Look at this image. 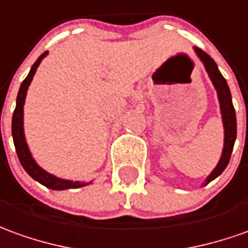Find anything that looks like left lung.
<instances>
[{
    "instance_id": "left-lung-1",
    "label": "left lung",
    "mask_w": 248,
    "mask_h": 248,
    "mask_svg": "<svg viewBox=\"0 0 248 248\" xmlns=\"http://www.w3.org/2000/svg\"><path fill=\"white\" fill-rule=\"evenodd\" d=\"M197 56L200 58L204 67L208 72L211 80L214 83L215 88L217 91V96H219V102H220V111L221 117H223V124H224V148H223V154H221L220 161L214 169V172L211 173L208 178L205 180V184L211 183L214 178H216L219 174L223 173L226 169L230 158H231V153H232L233 143L236 140V115H235V108H233L232 99H231V93L227 84L226 79L223 78L220 71L217 68V65L214 62V59L209 56L208 53L200 49V48H195Z\"/></svg>"
}]
</instances>
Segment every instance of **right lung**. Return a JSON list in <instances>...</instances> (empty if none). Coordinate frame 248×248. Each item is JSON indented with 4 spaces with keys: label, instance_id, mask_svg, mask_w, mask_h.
Masks as SVG:
<instances>
[{
    "label": "right lung",
    "instance_id": "obj_1",
    "mask_svg": "<svg viewBox=\"0 0 248 248\" xmlns=\"http://www.w3.org/2000/svg\"><path fill=\"white\" fill-rule=\"evenodd\" d=\"M46 52H44L40 56L36 63L33 64V67L31 68L28 76L24 79V82L21 83V87L17 95V100H16V108L13 112V118H12V136H13V142H15L16 152L18 155V160L21 162L22 168L27 170V173L32 178H34L36 181H39L40 184L46 185V188L51 189L62 190V189H71V188H80L87 185L86 183H79V181H70V180H62V178L55 177L53 174L46 173V170H43L40 168L34 160L32 158V155L29 153L27 142H25V137H24V127H22V115H24V103H25V96H27V90L29 87V84L33 79V75L39 64L41 63V60L46 58Z\"/></svg>",
    "mask_w": 248,
    "mask_h": 248
}]
</instances>
